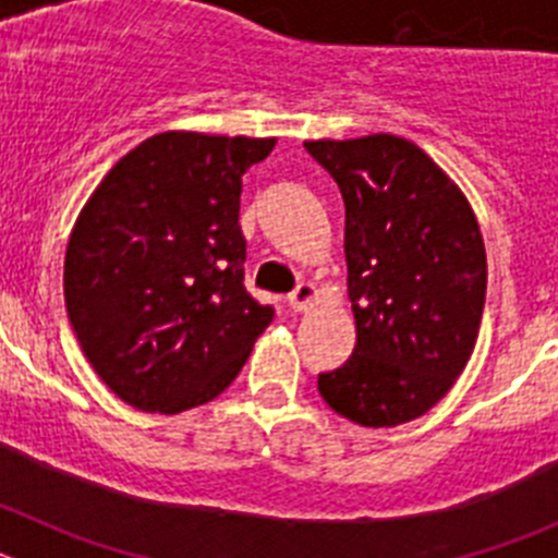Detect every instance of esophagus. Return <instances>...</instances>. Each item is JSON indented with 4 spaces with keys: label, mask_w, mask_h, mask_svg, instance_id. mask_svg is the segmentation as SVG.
Returning a JSON list of instances; mask_svg holds the SVG:
<instances>
[{
    "label": "esophagus",
    "mask_w": 558,
    "mask_h": 558,
    "mask_svg": "<svg viewBox=\"0 0 558 558\" xmlns=\"http://www.w3.org/2000/svg\"><path fill=\"white\" fill-rule=\"evenodd\" d=\"M315 302H318V290L310 282H302L288 295V307L293 310V313H307Z\"/></svg>",
    "instance_id": "1"
}]
</instances>
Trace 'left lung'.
I'll return each instance as SVG.
<instances>
[{"mask_svg": "<svg viewBox=\"0 0 558 558\" xmlns=\"http://www.w3.org/2000/svg\"><path fill=\"white\" fill-rule=\"evenodd\" d=\"M343 195L357 343L318 374L324 402L363 427L430 411L463 372L486 302L475 211L447 172L391 133L304 142Z\"/></svg>", "mask_w": 558, "mask_h": 558, "instance_id": "left-lung-1", "label": "left lung"}]
</instances>
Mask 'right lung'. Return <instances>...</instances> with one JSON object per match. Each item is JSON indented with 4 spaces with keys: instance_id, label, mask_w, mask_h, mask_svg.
<instances>
[{
    "instance_id": "obj_1",
    "label": "right lung",
    "mask_w": 558,
    "mask_h": 558,
    "mask_svg": "<svg viewBox=\"0 0 558 558\" xmlns=\"http://www.w3.org/2000/svg\"><path fill=\"white\" fill-rule=\"evenodd\" d=\"M276 140L156 133L108 170L72 229L66 313L128 405L181 413L223 393L274 307L245 290L243 172Z\"/></svg>"
}]
</instances>
